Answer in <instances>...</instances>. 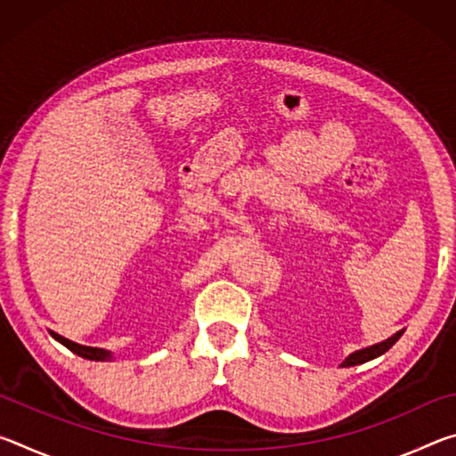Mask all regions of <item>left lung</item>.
<instances>
[{
    "label": "left lung",
    "mask_w": 456,
    "mask_h": 456,
    "mask_svg": "<svg viewBox=\"0 0 456 456\" xmlns=\"http://www.w3.org/2000/svg\"><path fill=\"white\" fill-rule=\"evenodd\" d=\"M404 334V330H398L395 336H390V338H386V339H382V342H378V344H374V346H368V348H362V350H356V352H352L348 358H346L342 364V368H350V366H358V364H364V362H370V360H374V358H378V356H382L384 352H388L392 346H395L398 339H400V336Z\"/></svg>",
    "instance_id": "1"
}]
</instances>
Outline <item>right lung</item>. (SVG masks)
I'll return each instance as SVG.
<instances>
[{
  "instance_id": "obj_1",
  "label": "right lung",
  "mask_w": 456,
  "mask_h": 456,
  "mask_svg": "<svg viewBox=\"0 0 456 456\" xmlns=\"http://www.w3.org/2000/svg\"><path fill=\"white\" fill-rule=\"evenodd\" d=\"M48 331H50V336H52L53 339H58V342H60L61 346H66V348L70 350V352H74L76 356H82V358H86V360H94V362H110V360L114 358V354H112L110 350H104V348H92V346L76 344V342H72V339H68V338H64V336L56 334V331H52V330H48Z\"/></svg>"
}]
</instances>
